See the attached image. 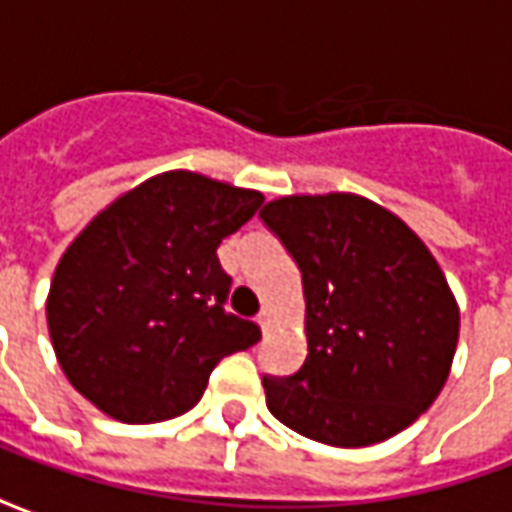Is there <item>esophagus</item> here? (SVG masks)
Returning a JSON list of instances; mask_svg holds the SVG:
<instances>
[{"label": "esophagus", "mask_w": 512, "mask_h": 512, "mask_svg": "<svg viewBox=\"0 0 512 512\" xmlns=\"http://www.w3.org/2000/svg\"><path fill=\"white\" fill-rule=\"evenodd\" d=\"M271 312L268 310H263L260 312V315H257V326H260V329H263V334H268V329H271Z\"/></svg>", "instance_id": "34e87169"}]
</instances>
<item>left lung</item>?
I'll list each match as a JSON object with an SVG mask.
<instances>
[{
	"mask_svg": "<svg viewBox=\"0 0 512 512\" xmlns=\"http://www.w3.org/2000/svg\"><path fill=\"white\" fill-rule=\"evenodd\" d=\"M260 219L299 263L307 359L263 378L274 417L329 447L392 439L428 411L450 376L461 312L411 227L351 194H290Z\"/></svg>",
	"mask_w": 512,
	"mask_h": 512,
	"instance_id": "8db88e82",
	"label": "left lung"
}]
</instances>
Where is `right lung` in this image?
<instances>
[{
    "mask_svg": "<svg viewBox=\"0 0 512 512\" xmlns=\"http://www.w3.org/2000/svg\"><path fill=\"white\" fill-rule=\"evenodd\" d=\"M263 194L189 169L147 178L73 238L46 299L54 354L73 389L128 425L200 403L213 367L260 340L224 312L230 277L216 249Z\"/></svg>",
    "mask_w": 512,
    "mask_h": 512,
    "instance_id": "add662e5",
    "label": "right lung"
}]
</instances>
